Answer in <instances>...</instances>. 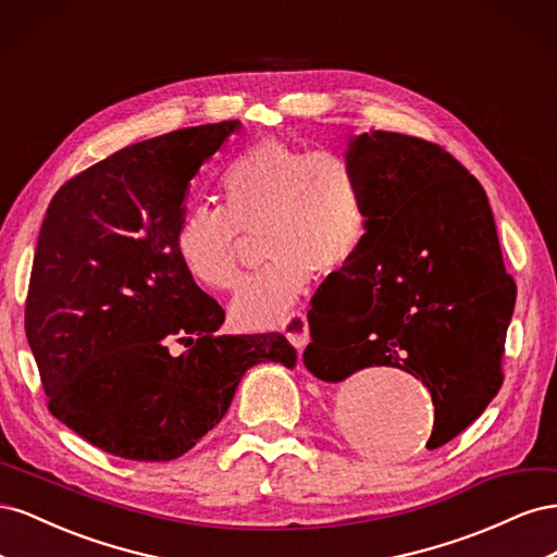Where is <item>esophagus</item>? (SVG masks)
I'll list each match as a JSON object with an SVG mask.
<instances>
[{
    "mask_svg": "<svg viewBox=\"0 0 557 557\" xmlns=\"http://www.w3.org/2000/svg\"><path fill=\"white\" fill-rule=\"evenodd\" d=\"M281 332L288 336V342L297 348V350H301L307 346V342H309V323H307V313L301 311V309H297V311H293L288 318L283 320L281 323Z\"/></svg>",
    "mask_w": 557,
    "mask_h": 557,
    "instance_id": "esophagus-1",
    "label": "esophagus"
}]
</instances>
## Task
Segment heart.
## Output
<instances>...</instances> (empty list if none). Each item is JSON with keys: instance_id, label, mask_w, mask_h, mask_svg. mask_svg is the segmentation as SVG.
<instances>
[{"instance_id": "b5f03b06", "label": "heart", "mask_w": 557, "mask_h": 557, "mask_svg": "<svg viewBox=\"0 0 557 557\" xmlns=\"http://www.w3.org/2000/svg\"><path fill=\"white\" fill-rule=\"evenodd\" d=\"M223 207L197 205L176 227V256L193 281L232 290L242 278L244 232L260 230L267 262L232 301L246 327H274L315 272L348 267L369 237L364 174L344 150L262 139L221 174Z\"/></svg>"}]
</instances>
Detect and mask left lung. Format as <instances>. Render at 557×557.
Masks as SVG:
<instances>
[{"instance_id": "left-lung-1", "label": "left lung", "mask_w": 557, "mask_h": 557, "mask_svg": "<svg viewBox=\"0 0 557 557\" xmlns=\"http://www.w3.org/2000/svg\"><path fill=\"white\" fill-rule=\"evenodd\" d=\"M348 156L367 181L369 237L309 311V372L344 381L385 364L432 395L428 448L448 444L499 393L516 305L481 183L432 141L364 132Z\"/></svg>"}]
</instances>
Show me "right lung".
Wrapping results in <instances>:
<instances>
[{"instance_id":"obj_1","label":"right lung","mask_w":557,"mask_h":557,"mask_svg":"<svg viewBox=\"0 0 557 557\" xmlns=\"http://www.w3.org/2000/svg\"><path fill=\"white\" fill-rule=\"evenodd\" d=\"M234 129L239 121L132 144L48 205L25 334L48 411L117 458H181L221 423L246 369L295 367L281 332L218 334L223 307L176 256L188 183ZM172 341L189 350L172 357Z\"/></svg>"}]
</instances>
